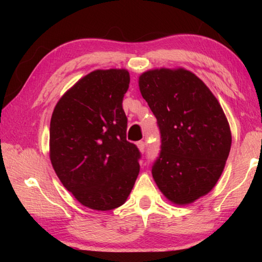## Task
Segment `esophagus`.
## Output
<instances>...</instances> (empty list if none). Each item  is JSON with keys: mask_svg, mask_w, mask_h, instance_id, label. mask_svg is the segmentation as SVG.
<instances>
[{"mask_svg": "<svg viewBox=\"0 0 262 262\" xmlns=\"http://www.w3.org/2000/svg\"><path fill=\"white\" fill-rule=\"evenodd\" d=\"M137 148L140 149L141 152H144V150H145V143H144V142L143 141L137 142Z\"/></svg>", "mask_w": 262, "mask_h": 262, "instance_id": "obj_1", "label": "esophagus"}]
</instances>
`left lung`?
Instances as JSON below:
<instances>
[{
	"label": "left lung",
	"instance_id": "8db88e82",
	"mask_svg": "<svg viewBox=\"0 0 262 262\" xmlns=\"http://www.w3.org/2000/svg\"><path fill=\"white\" fill-rule=\"evenodd\" d=\"M139 86L161 132L154 179L171 202L192 203L223 172L231 148L228 119L206 84L184 68L148 70Z\"/></svg>",
	"mask_w": 262,
	"mask_h": 262
}]
</instances>
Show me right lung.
<instances>
[{
	"mask_svg": "<svg viewBox=\"0 0 262 262\" xmlns=\"http://www.w3.org/2000/svg\"><path fill=\"white\" fill-rule=\"evenodd\" d=\"M126 69L95 70L57 101L50 127V157L62 185L83 206L112 210L126 202L141 154L126 139Z\"/></svg>",
	"mask_w": 262,
	"mask_h": 262,
	"instance_id": "add662e5",
	"label": "right lung"
}]
</instances>
